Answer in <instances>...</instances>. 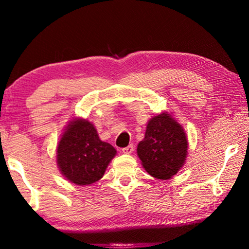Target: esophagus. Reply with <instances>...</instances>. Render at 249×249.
I'll return each mask as SVG.
<instances>
[{"instance_id": "obj_1", "label": "esophagus", "mask_w": 249, "mask_h": 249, "mask_svg": "<svg viewBox=\"0 0 249 249\" xmlns=\"http://www.w3.org/2000/svg\"><path fill=\"white\" fill-rule=\"evenodd\" d=\"M133 150H134V146H133V145H128L127 147H124V148L122 149V151H123V153L126 154V155L132 154Z\"/></svg>"}]
</instances>
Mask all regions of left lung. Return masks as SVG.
<instances>
[{"label":"left lung","instance_id":"obj_1","mask_svg":"<svg viewBox=\"0 0 249 249\" xmlns=\"http://www.w3.org/2000/svg\"><path fill=\"white\" fill-rule=\"evenodd\" d=\"M137 155L150 176L170 179L182 168L188 155L183 127L168 112L154 116L147 123L145 138L137 146Z\"/></svg>","mask_w":249,"mask_h":249}]
</instances>
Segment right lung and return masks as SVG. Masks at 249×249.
I'll return each instance as SVG.
<instances>
[{"mask_svg":"<svg viewBox=\"0 0 249 249\" xmlns=\"http://www.w3.org/2000/svg\"><path fill=\"white\" fill-rule=\"evenodd\" d=\"M116 149L100 140L91 122L75 119L67 126L57 147V165L67 180L89 185L104 176Z\"/></svg>","mask_w":249,"mask_h":249,"instance_id":"obj_1","label":"right lung"}]
</instances>
